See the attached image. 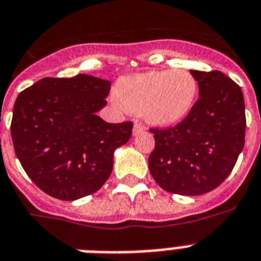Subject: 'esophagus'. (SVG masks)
<instances>
[{
    "mask_svg": "<svg viewBox=\"0 0 261 261\" xmlns=\"http://www.w3.org/2000/svg\"><path fill=\"white\" fill-rule=\"evenodd\" d=\"M144 130V127H143V124L142 123H139V122H135V124H134V128H133V134L134 135H138V134H141L142 131Z\"/></svg>",
    "mask_w": 261,
    "mask_h": 261,
    "instance_id": "1",
    "label": "esophagus"
}]
</instances>
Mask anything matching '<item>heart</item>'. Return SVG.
<instances>
[{
    "mask_svg": "<svg viewBox=\"0 0 261 261\" xmlns=\"http://www.w3.org/2000/svg\"><path fill=\"white\" fill-rule=\"evenodd\" d=\"M198 94V82L183 69L154 70L119 78L114 95L133 114H143L154 126H171L185 119Z\"/></svg>",
    "mask_w": 261,
    "mask_h": 261,
    "instance_id": "heart-1",
    "label": "heart"
}]
</instances>
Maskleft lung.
Listing matches in <instances>:
<instances>
[{"label": "left lung", "mask_w": 261, "mask_h": 261, "mask_svg": "<svg viewBox=\"0 0 261 261\" xmlns=\"http://www.w3.org/2000/svg\"><path fill=\"white\" fill-rule=\"evenodd\" d=\"M199 99L185 119L150 128L155 147L148 168L171 194L196 196L215 190L231 174L246 139V107L238 83L219 70H190Z\"/></svg>", "instance_id": "left-lung-1"}]
</instances>
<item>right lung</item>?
<instances>
[{"label": "right lung", "instance_id": "obj_1", "mask_svg": "<svg viewBox=\"0 0 261 261\" xmlns=\"http://www.w3.org/2000/svg\"><path fill=\"white\" fill-rule=\"evenodd\" d=\"M110 87L109 81L86 74L46 76L17 97L10 124L15 155L45 194L75 200L109 179L114 151L127 143L134 126L97 115Z\"/></svg>", "mask_w": 261, "mask_h": 261}]
</instances>
